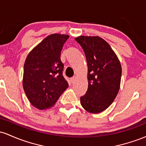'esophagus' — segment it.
Masks as SVG:
<instances>
[{
  "label": "esophagus",
  "mask_w": 146,
  "mask_h": 146,
  "mask_svg": "<svg viewBox=\"0 0 146 146\" xmlns=\"http://www.w3.org/2000/svg\"><path fill=\"white\" fill-rule=\"evenodd\" d=\"M76 80H77V78L75 76L73 77V78H71V79H70V80H71V83H74L76 81Z\"/></svg>",
  "instance_id": "obj_1"
}]
</instances>
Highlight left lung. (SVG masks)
Listing matches in <instances>:
<instances>
[{
    "label": "left lung",
    "mask_w": 146,
    "mask_h": 146,
    "mask_svg": "<svg viewBox=\"0 0 146 146\" xmlns=\"http://www.w3.org/2000/svg\"><path fill=\"white\" fill-rule=\"evenodd\" d=\"M75 40L82 47L88 65V89L80 103L89 113H101L113 103L119 90L121 64L108 43L100 37L82 36Z\"/></svg>",
    "instance_id": "1"
}]
</instances>
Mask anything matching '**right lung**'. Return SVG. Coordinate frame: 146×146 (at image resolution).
I'll return each instance as SVG.
<instances>
[{
	"label": "right lung",
	"mask_w": 146,
	"mask_h": 146,
	"mask_svg": "<svg viewBox=\"0 0 146 146\" xmlns=\"http://www.w3.org/2000/svg\"><path fill=\"white\" fill-rule=\"evenodd\" d=\"M67 35L51 34L31 50L24 64L23 85L33 106L44 110L53 106L68 87L62 75L60 54Z\"/></svg>",
	"instance_id": "add662e5"
}]
</instances>
